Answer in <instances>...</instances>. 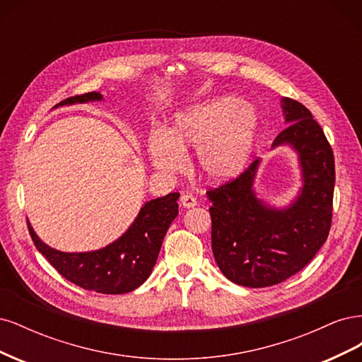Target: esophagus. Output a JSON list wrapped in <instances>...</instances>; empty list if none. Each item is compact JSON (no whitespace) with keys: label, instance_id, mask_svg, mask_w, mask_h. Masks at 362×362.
<instances>
[{"label":"esophagus","instance_id":"esophagus-1","mask_svg":"<svg viewBox=\"0 0 362 362\" xmlns=\"http://www.w3.org/2000/svg\"><path fill=\"white\" fill-rule=\"evenodd\" d=\"M180 202H181V205L184 208H193V206L198 205V201H196V198H194V196H192V194H182Z\"/></svg>","mask_w":362,"mask_h":362}]
</instances>
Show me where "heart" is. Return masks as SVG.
Returning <instances> with one entry per match:
<instances>
[{
	"label": "heart",
	"mask_w": 362,
	"mask_h": 362,
	"mask_svg": "<svg viewBox=\"0 0 362 362\" xmlns=\"http://www.w3.org/2000/svg\"><path fill=\"white\" fill-rule=\"evenodd\" d=\"M257 133L258 119L252 108L237 98H218L178 116L169 134L151 133L148 152L160 170L178 172L185 152L198 151L201 173L213 182H223L246 169Z\"/></svg>",
	"instance_id": "1"
}]
</instances>
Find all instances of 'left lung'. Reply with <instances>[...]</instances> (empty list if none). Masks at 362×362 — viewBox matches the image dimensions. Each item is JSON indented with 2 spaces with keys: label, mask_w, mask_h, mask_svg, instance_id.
Wrapping results in <instances>:
<instances>
[{
  "label": "left lung",
  "mask_w": 362,
  "mask_h": 362,
  "mask_svg": "<svg viewBox=\"0 0 362 362\" xmlns=\"http://www.w3.org/2000/svg\"><path fill=\"white\" fill-rule=\"evenodd\" d=\"M286 122L273 146L290 144L299 152L303 189L287 210H273L252 190L258 160L206 192L213 205L211 247L218 269L238 286L270 287L288 279L314 258L332 222L334 152L322 127L300 103L282 100Z\"/></svg>",
  "instance_id": "1"
}]
</instances>
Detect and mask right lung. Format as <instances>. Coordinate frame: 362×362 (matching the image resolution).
I'll return each instance as SVG.
<instances>
[{
	"mask_svg": "<svg viewBox=\"0 0 362 362\" xmlns=\"http://www.w3.org/2000/svg\"><path fill=\"white\" fill-rule=\"evenodd\" d=\"M95 100H103V95L96 92L75 95L60 105ZM178 198L180 193H169L146 202L122 237L104 249L84 254H66L52 249L39 240L28 221L27 226L33 243L63 278L84 290L122 294L136 290L151 275L163 238L178 216Z\"/></svg>",
	"mask_w": 362,
	"mask_h": 362,
	"instance_id": "obj_1",
	"label": "right lung"
}]
</instances>
